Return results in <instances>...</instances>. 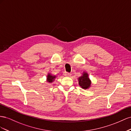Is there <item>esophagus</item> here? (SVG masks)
<instances>
[{"instance_id":"34e87169","label":"esophagus","mask_w":131,"mask_h":131,"mask_svg":"<svg viewBox=\"0 0 131 131\" xmlns=\"http://www.w3.org/2000/svg\"><path fill=\"white\" fill-rule=\"evenodd\" d=\"M63 75H64L65 76H66V77H70L71 76V74L70 73H69V72H65L64 73H63Z\"/></svg>"}]
</instances>
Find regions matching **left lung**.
Masks as SVG:
<instances>
[{
  "label": "left lung",
  "mask_w": 131,
  "mask_h": 131,
  "mask_svg": "<svg viewBox=\"0 0 131 131\" xmlns=\"http://www.w3.org/2000/svg\"><path fill=\"white\" fill-rule=\"evenodd\" d=\"M78 84L82 89H88L91 87L92 81L89 78L88 73L87 72L83 71L82 76L78 77Z\"/></svg>",
  "instance_id": "8db88e82"
}]
</instances>
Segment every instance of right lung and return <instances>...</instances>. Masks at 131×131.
I'll list each match as a JSON object with an SVG mask.
<instances>
[{
  "label": "right lung",
  "mask_w": 131,
  "mask_h": 131,
  "mask_svg": "<svg viewBox=\"0 0 131 131\" xmlns=\"http://www.w3.org/2000/svg\"><path fill=\"white\" fill-rule=\"evenodd\" d=\"M57 77V76L56 75H53L51 73H48V74L47 76V82H48L49 83H51L54 81V80H55V78Z\"/></svg>",
  "instance_id": "obj_1"
}]
</instances>
